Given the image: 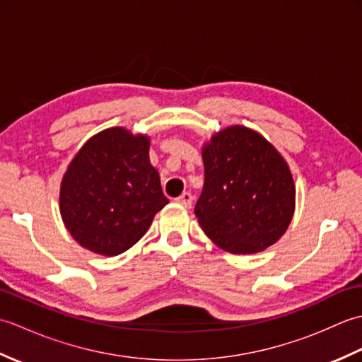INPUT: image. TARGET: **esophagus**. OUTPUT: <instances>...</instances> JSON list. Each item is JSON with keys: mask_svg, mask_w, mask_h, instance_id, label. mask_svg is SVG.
I'll return each instance as SVG.
<instances>
[{"mask_svg": "<svg viewBox=\"0 0 362 362\" xmlns=\"http://www.w3.org/2000/svg\"><path fill=\"white\" fill-rule=\"evenodd\" d=\"M177 201V204H180V205H183V206H187V209H189L191 205H193V196H191V193H182L179 197L175 199Z\"/></svg>", "mask_w": 362, "mask_h": 362, "instance_id": "obj_1", "label": "esophagus"}]
</instances>
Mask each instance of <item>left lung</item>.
Instances as JSON below:
<instances>
[{
    "mask_svg": "<svg viewBox=\"0 0 362 362\" xmlns=\"http://www.w3.org/2000/svg\"><path fill=\"white\" fill-rule=\"evenodd\" d=\"M205 182L194 213L204 232L232 253H257L286 232L296 204L286 161L259 134L233 126L204 152Z\"/></svg>",
    "mask_w": 362,
    "mask_h": 362,
    "instance_id": "1",
    "label": "left lung"
}]
</instances>
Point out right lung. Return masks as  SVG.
Returning <instances> with one entry per match:
<instances>
[{
  "mask_svg": "<svg viewBox=\"0 0 362 362\" xmlns=\"http://www.w3.org/2000/svg\"><path fill=\"white\" fill-rule=\"evenodd\" d=\"M148 152V136L112 127L90 138L68 166L60 213L82 247L119 255L148 232L153 214L169 202Z\"/></svg>",
  "mask_w": 362,
  "mask_h": 362,
  "instance_id": "add662e5",
  "label": "right lung"
}]
</instances>
